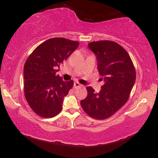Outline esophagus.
<instances>
[{
    "label": "esophagus",
    "instance_id": "34e87169",
    "mask_svg": "<svg viewBox=\"0 0 158 158\" xmlns=\"http://www.w3.org/2000/svg\"><path fill=\"white\" fill-rule=\"evenodd\" d=\"M73 87L76 88V89H77V88H80V87H81V85L79 84V82H74Z\"/></svg>",
    "mask_w": 158,
    "mask_h": 158
}]
</instances>
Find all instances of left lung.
<instances>
[{
	"label": "left lung",
	"mask_w": 158,
	"mask_h": 158,
	"mask_svg": "<svg viewBox=\"0 0 158 158\" xmlns=\"http://www.w3.org/2000/svg\"><path fill=\"white\" fill-rule=\"evenodd\" d=\"M88 46L96 55L99 73L105 84L99 93L87 87L88 96L80 104L92 118L105 119L128 101L136 80L135 69L126 50L114 41H93Z\"/></svg>",
	"instance_id": "1"
}]
</instances>
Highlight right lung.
<instances>
[{
    "instance_id": "right-lung-1",
    "label": "right lung",
    "mask_w": 158,
    "mask_h": 158,
    "mask_svg": "<svg viewBox=\"0 0 158 158\" xmlns=\"http://www.w3.org/2000/svg\"><path fill=\"white\" fill-rule=\"evenodd\" d=\"M79 44L64 38H52L39 45L27 59L23 67L25 98L40 117H53L62 109L73 81H63L56 72Z\"/></svg>"
}]
</instances>
